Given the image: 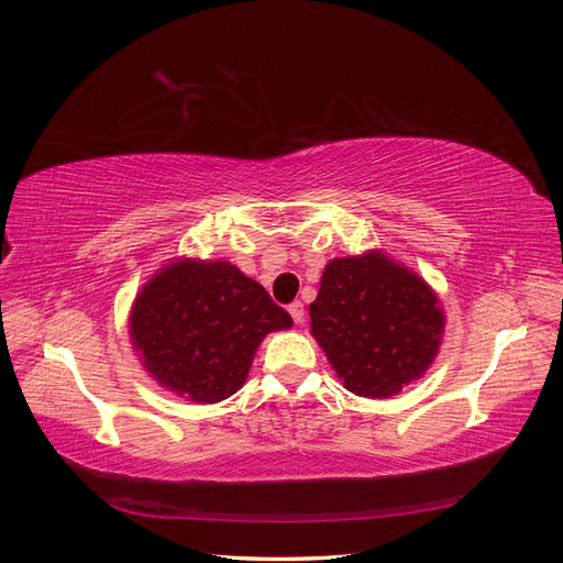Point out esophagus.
<instances>
[{
    "label": "esophagus",
    "mask_w": 563,
    "mask_h": 563,
    "mask_svg": "<svg viewBox=\"0 0 563 563\" xmlns=\"http://www.w3.org/2000/svg\"><path fill=\"white\" fill-rule=\"evenodd\" d=\"M288 309H290V314L295 319V324H305V305L300 300H295Z\"/></svg>",
    "instance_id": "esophagus-1"
}]
</instances>
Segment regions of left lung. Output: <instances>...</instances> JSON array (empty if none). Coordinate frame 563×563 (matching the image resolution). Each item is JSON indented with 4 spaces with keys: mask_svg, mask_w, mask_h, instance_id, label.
Segmentation results:
<instances>
[{
    "mask_svg": "<svg viewBox=\"0 0 563 563\" xmlns=\"http://www.w3.org/2000/svg\"><path fill=\"white\" fill-rule=\"evenodd\" d=\"M309 317L343 387L369 399L426 375L445 329L430 285L382 251L329 261Z\"/></svg>",
    "mask_w": 563,
    "mask_h": 563,
    "instance_id": "obj_1",
    "label": "left lung"
}]
</instances>
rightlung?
Segmentation results:
<instances>
[{"mask_svg": "<svg viewBox=\"0 0 563 563\" xmlns=\"http://www.w3.org/2000/svg\"><path fill=\"white\" fill-rule=\"evenodd\" d=\"M290 327L292 317L230 261L169 263L130 312V339L147 373L196 404L232 397L263 336Z\"/></svg>", "mask_w": 563, "mask_h": 563, "instance_id": "right-lung-1", "label": "right lung"}]
</instances>
